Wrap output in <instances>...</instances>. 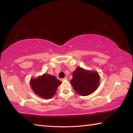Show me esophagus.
<instances>
[{"label":"esophagus","mask_w":133,"mask_h":133,"mask_svg":"<svg viewBox=\"0 0 133 133\" xmlns=\"http://www.w3.org/2000/svg\"><path fill=\"white\" fill-rule=\"evenodd\" d=\"M68 79V78H67V77H65V78H62V81H64V80H67V79Z\"/></svg>","instance_id":"34e87169"}]
</instances>
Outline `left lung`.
I'll list each match as a JSON object with an SVG mask.
<instances>
[{
    "label": "left lung",
    "mask_w": 133,
    "mask_h": 133,
    "mask_svg": "<svg viewBox=\"0 0 133 133\" xmlns=\"http://www.w3.org/2000/svg\"><path fill=\"white\" fill-rule=\"evenodd\" d=\"M100 76L96 71H90L77 67L70 81L75 91L81 96H87L96 90L99 85Z\"/></svg>",
    "instance_id": "obj_1"
}]
</instances>
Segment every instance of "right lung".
Returning a JSON list of instances; mask_svg holds the SVG:
<instances>
[{"label": "right lung", "mask_w": 133, "mask_h": 133, "mask_svg": "<svg viewBox=\"0 0 133 133\" xmlns=\"http://www.w3.org/2000/svg\"><path fill=\"white\" fill-rule=\"evenodd\" d=\"M62 82L49 74H43L37 78H31V88L36 95L45 99L52 98Z\"/></svg>", "instance_id": "obj_1"}]
</instances>
